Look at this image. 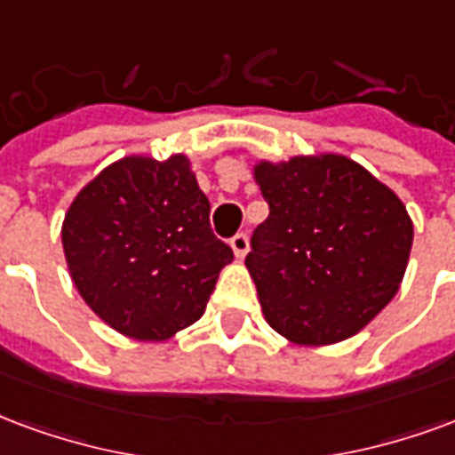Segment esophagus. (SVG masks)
<instances>
[{"label":"esophagus","instance_id":"esophagus-1","mask_svg":"<svg viewBox=\"0 0 455 455\" xmlns=\"http://www.w3.org/2000/svg\"><path fill=\"white\" fill-rule=\"evenodd\" d=\"M231 251H234L238 260L245 258V253H248V236L245 234H236V236L231 238Z\"/></svg>","mask_w":455,"mask_h":455}]
</instances>
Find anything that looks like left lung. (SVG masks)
I'll return each mask as SVG.
<instances>
[{
  "instance_id": "obj_1",
  "label": "left lung",
  "mask_w": 455,
  "mask_h": 455,
  "mask_svg": "<svg viewBox=\"0 0 455 455\" xmlns=\"http://www.w3.org/2000/svg\"><path fill=\"white\" fill-rule=\"evenodd\" d=\"M253 180L270 217L245 267L272 331L301 347L364 331L405 277L415 227L403 200L332 151L258 159Z\"/></svg>"
}]
</instances>
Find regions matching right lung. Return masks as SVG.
<instances>
[{
    "mask_svg": "<svg viewBox=\"0 0 455 455\" xmlns=\"http://www.w3.org/2000/svg\"><path fill=\"white\" fill-rule=\"evenodd\" d=\"M62 248L86 306L140 342H164L200 321L234 260L212 234L210 200L183 151L108 164L65 212Z\"/></svg>",
    "mask_w": 455,
    "mask_h": 455,
    "instance_id": "obj_1",
    "label": "right lung"
}]
</instances>
